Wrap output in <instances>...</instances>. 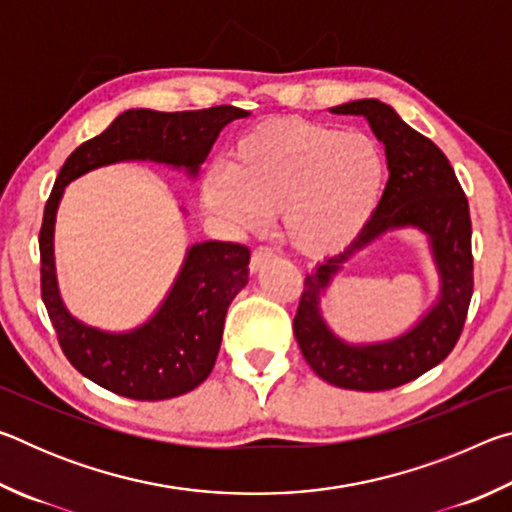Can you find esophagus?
Instances as JSON below:
<instances>
[{
	"label": "esophagus",
	"instance_id": "esophagus-1",
	"mask_svg": "<svg viewBox=\"0 0 512 512\" xmlns=\"http://www.w3.org/2000/svg\"><path fill=\"white\" fill-rule=\"evenodd\" d=\"M273 250L271 248H266V246H259L255 253H253V257H250V271L253 273H257V271H262V268L268 264V262H273Z\"/></svg>",
	"mask_w": 512,
	"mask_h": 512
}]
</instances>
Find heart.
Listing matches in <instances>:
<instances>
[{"mask_svg":"<svg viewBox=\"0 0 512 512\" xmlns=\"http://www.w3.org/2000/svg\"><path fill=\"white\" fill-rule=\"evenodd\" d=\"M386 180V153L372 135L287 117L241 135L230 164H210L201 198L237 232L262 230L268 216L280 214L284 239L323 257L366 230Z\"/></svg>","mask_w":512,"mask_h":512,"instance_id":"1","label":"heart"}]
</instances>
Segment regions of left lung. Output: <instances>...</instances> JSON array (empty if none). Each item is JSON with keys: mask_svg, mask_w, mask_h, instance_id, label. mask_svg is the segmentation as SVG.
<instances>
[{"mask_svg": "<svg viewBox=\"0 0 512 512\" xmlns=\"http://www.w3.org/2000/svg\"><path fill=\"white\" fill-rule=\"evenodd\" d=\"M332 115L368 121L384 144L388 183L366 230L327 257L305 277L293 334L302 357L327 384L348 391H388L438 366L461 336L472 300L470 207L445 153L377 99H357L329 108ZM400 229H418L428 239L439 273V293L427 312L393 340L350 344L322 316V300L344 264L379 238Z\"/></svg>", "mask_w": 512, "mask_h": 512, "instance_id": "obj_1", "label": "left lung"}]
</instances>
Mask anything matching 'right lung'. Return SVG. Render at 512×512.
I'll return each instance as SVG.
<instances>
[{
	"label": "right lung",
	"instance_id": "add662e5",
	"mask_svg": "<svg viewBox=\"0 0 512 512\" xmlns=\"http://www.w3.org/2000/svg\"><path fill=\"white\" fill-rule=\"evenodd\" d=\"M248 110L158 112L124 110L101 135L81 144L60 169L40 230L42 300L69 363L106 391L142 402L171 400L201 386L221 348L230 302L248 284L250 253L228 241L187 248L180 271L160 307L142 325L108 332L76 318L58 289L54 232L58 205L72 180L119 162H155L196 180L216 137ZM185 212V210H183Z\"/></svg>",
	"mask_w": 512,
	"mask_h": 512
}]
</instances>
